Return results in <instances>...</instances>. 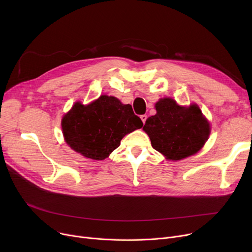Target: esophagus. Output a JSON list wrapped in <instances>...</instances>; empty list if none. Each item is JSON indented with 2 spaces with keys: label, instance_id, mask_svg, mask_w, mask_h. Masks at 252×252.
I'll return each instance as SVG.
<instances>
[{
  "label": "esophagus",
  "instance_id": "obj_1",
  "mask_svg": "<svg viewBox=\"0 0 252 252\" xmlns=\"http://www.w3.org/2000/svg\"><path fill=\"white\" fill-rule=\"evenodd\" d=\"M141 119H142L143 124L145 125V123H146V119H147V115H146V114H143V115H141Z\"/></svg>",
  "mask_w": 252,
  "mask_h": 252
}]
</instances>
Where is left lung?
I'll return each mask as SVG.
<instances>
[{
    "instance_id": "left-lung-1",
    "label": "left lung",
    "mask_w": 252,
    "mask_h": 252,
    "mask_svg": "<svg viewBox=\"0 0 252 252\" xmlns=\"http://www.w3.org/2000/svg\"><path fill=\"white\" fill-rule=\"evenodd\" d=\"M156 114L147 118L143 129L152 147L169 160H181L199 151L210 134V125L196 104L180 106L163 98L155 104Z\"/></svg>"
}]
</instances>
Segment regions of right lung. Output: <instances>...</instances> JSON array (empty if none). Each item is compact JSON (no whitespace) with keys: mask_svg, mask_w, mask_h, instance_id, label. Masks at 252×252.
<instances>
[{"mask_svg":"<svg viewBox=\"0 0 252 252\" xmlns=\"http://www.w3.org/2000/svg\"><path fill=\"white\" fill-rule=\"evenodd\" d=\"M65 142L75 152L103 160L121 145L122 139L143 126L129 104L102 95L88 105L76 102L61 122Z\"/></svg>","mask_w":252,"mask_h":252,"instance_id":"obj_1","label":"right lung"}]
</instances>
